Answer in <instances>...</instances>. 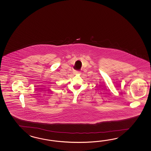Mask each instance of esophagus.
I'll return each mask as SVG.
<instances>
[{"label": "esophagus", "instance_id": "34e87169", "mask_svg": "<svg viewBox=\"0 0 151 151\" xmlns=\"http://www.w3.org/2000/svg\"><path fill=\"white\" fill-rule=\"evenodd\" d=\"M80 72L79 71H74V73H79Z\"/></svg>", "mask_w": 151, "mask_h": 151}]
</instances>
